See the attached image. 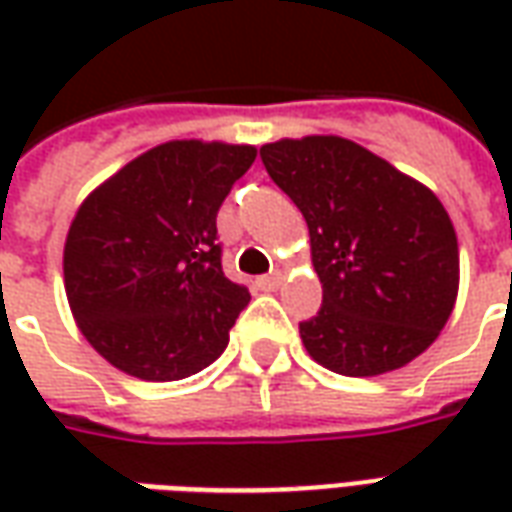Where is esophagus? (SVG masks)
<instances>
[{"label": "esophagus", "mask_w": 512, "mask_h": 512, "mask_svg": "<svg viewBox=\"0 0 512 512\" xmlns=\"http://www.w3.org/2000/svg\"><path fill=\"white\" fill-rule=\"evenodd\" d=\"M282 285V277L279 274H268V277L257 279V288L260 290H277Z\"/></svg>", "instance_id": "obj_1"}]
</instances>
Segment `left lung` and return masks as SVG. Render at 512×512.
Returning <instances> with one entry per match:
<instances>
[{"label": "left lung", "mask_w": 512, "mask_h": 512, "mask_svg": "<svg viewBox=\"0 0 512 512\" xmlns=\"http://www.w3.org/2000/svg\"><path fill=\"white\" fill-rule=\"evenodd\" d=\"M266 172L310 227L321 312L299 323L332 373L381 376L439 337L458 299V238L439 197L343 136L260 147Z\"/></svg>", "instance_id": "left-lung-1"}]
</instances>
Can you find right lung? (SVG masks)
<instances>
[{
  "mask_svg": "<svg viewBox=\"0 0 512 512\" xmlns=\"http://www.w3.org/2000/svg\"><path fill=\"white\" fill-rule=\"evenodd\" d=\"M255 145L172 139L104 180L65 238L79 329L126 376L180 381L216 362L249 290L222 271L216 213Z\"/></svg>",
  "mask_w": 512,
  "mask_h": 512,
  "instance_id": "right-lung-1",
  "label": "right lung"
}]
</instances>
